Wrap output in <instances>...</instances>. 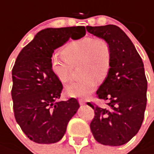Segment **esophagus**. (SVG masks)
Segmentation results:
<instances>
[{
    "instance_id": "esophagus-1",
    "label": "esophagus",
    "mask_w": 154,
    "mask_h": 154,
    "mask_svg": "<svg viewBox=\"0 0 154 154\" xmlns=\"http://www.w3.org/2000/svg\"><path fill=\"white\" fill-rule=\"evenodd\" d=\"M78 102H79V103L81 105H83V104H85L86 101H85V99H84V98H79V99H78Z\"/></svg>"
}]
</instances>
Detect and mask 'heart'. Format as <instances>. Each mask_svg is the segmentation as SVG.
Here are the masks:
<instances>
[{"mask_svg":"<svg viewBox=\"0 0 154 154\" xmlns=\"http://www.w3.org/2000/svg\"><path fill=\"white\" fill-rule=\"evenodd\" d=\"M64 60L51 59L53 73L63 83L72 78L73 68L81 65L78 81L67 87L71 97H86L94 90L98 82H103L111 71L112 51L107 41L103 38H84L69 42L62 49Z\"/></svg>","mask_w":154,"mask_h":154,"instance_id":"heart-1","label":"heart"}]
</instances>
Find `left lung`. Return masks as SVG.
<instances>
[{"label":"left lung","instance_id":"1","mask_svg":"<svg viewBox=\"0 0 154 154\" xmlns=\"http://www.w3.org/2000/svg\"><path fill=\"white\" fill-rule=\"evenodd\" d=\"M86 30L106 39L112 51L111 71L96 93L97 98L107 101V106L88 103L94 110L90 129L102 145H124L138 132L145 117L147 79L144 64L131 39L119 26H87Z\"/></svg>","mask_w":154,"mask_h":154}]
</instances>
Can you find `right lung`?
Instances as JSON below:
<instances>
[{"instance_id":"obj_1","label":"right lung","mask_w":154,"mask_h":154,"mask_svg":"<svg viewBox=\"0 0 154 154\" xmlns=\"http://www.w3.org/2000/svg\"><path fill=\"white\" fill-rule=\"evenodd\" d=\"M85 35V26L41 30L18 54L12 69L13 108L16 121L30 140L38 144L59 141L79 108L74 98L57 102L63 90L51 70L54 50L69 38Z\"/></svg>"}]
</instances>
